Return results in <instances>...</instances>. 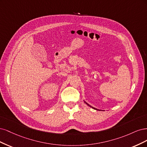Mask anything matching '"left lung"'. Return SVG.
<instances>
[{
    "mask_svg": "<svg viewBox=\"0 0 147 147\" xmlns=\"http://www.w3.org/2000/svg\"><path fill=\"white\" fill-rule=\"evenodd\" d=\"M85 102V103H86V105H87L88 106H90V107H92V108H93V109H95V110H97V111H100V110H99V109H96V108H94V107H92V106H91L90 105H88V104L87 103V102H86V101H84Z\"/></svg>",
    "mask_w": 147,
    "mask_h": 147,
    "instance_id": "left-lung-1",
    "label": "left lung"
}]
</instances>
